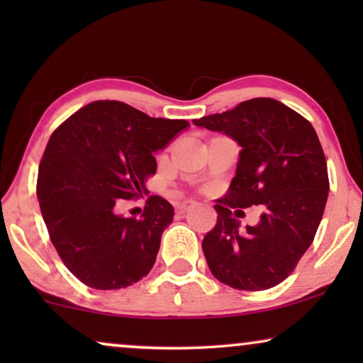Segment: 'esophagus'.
<instances>
[{"label":"esophagus","instance_id":"obj_1","mask_svg":"<svg viewBox=\"0 0 363 363\" xmlns=\"http://www.w3.org/2000/svg\"><path fill=\"white\" fill-rule=\"evenodd\" d=\"M191 205H193L191 200L178 201V203H175V210H177V213H180V215H183V213H185Z\"/></svg>","mask_w":363,"mask_h":363}]
</instances>
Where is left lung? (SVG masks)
Wrapping results in <instances>:
<instances>
[{"instance_id": "1", "label": "left lung", "mask_w": 363, "mask_h": 363, "mask_svg": "<svg viewBox=\"0 0 363 363\" xmlns=\"http://www.w3.org/2000/svg\"><path fill=\"white\" fill-rule=\"evenodd\" d=\"M198 127L240 143L236 177L216 200V225L203 238L208 267L241 291L274 287L296 269L312 245L329 195L327 162L312 123L271 97L196 118ZM264 204L256 227L241 230L240 207Z\"/></svg>"}]
</instances>
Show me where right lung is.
<instances>
[{"mask_svg":"<svg viewBox=\"0 0 363 363\" xmlns=\"http://www.w3.org/2000/svg\"><path fill=\"white\" fill-rule=\"evenodd\" d=\"M188 125L96 101L52 132L39 163L38 201L59 257L86 286L121 289L150 272L173 206L150 195L138 220L117 215L116 206L147 193L153 153Z\"/></svg>","mask_w":363,"mask_h":363,"instance_id":"right-lung-1","label":"right lung"}]
</instances>
